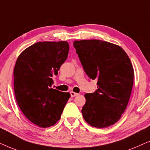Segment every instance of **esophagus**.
Returning <instances> with one entry per match:
<instances>
[{
	"label": "esophagus",
	"mask_w": 150,
	"mask_h": 150,
	"mask_svg": "<svg viewBox=\"0 0 150 150\" xmlns=\"http://www.w3.org/2000/svg\"><path fill=\"white\" fill-rule=\"evenodd\" d=\"M70 95H71V97L73 98V97H75V96H77L78 95H79V93H75V92H74V91H71Z\"/></svg>",
	"instance_id": "34e87169"
}]
</instances>
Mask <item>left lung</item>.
Returning a JSON list of instances; mask_svg holds the SVG:
<instances>
[{"instance_id":"1","label":"left lung","mask_w":150,"mask_h":150,"mask_svg":"<svg viewBox=\"0 0 150 150\" xmlns=\"http://www.w3.org/2000/svg\"><path fill=\"white\" fill-rule=\"evenodd\" d=\"M73 44L86 74L98 81V89L85 95L83 118L96 128L113 125L126 109L132 89L134 69L128 54L120 46L100 40Z\"/></svg>"}]
</instances>
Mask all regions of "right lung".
Masks as SVG:
<instances>
[{
  "label": "right lung",
  "mask_w": 150,
  "mask_h": 150,
  "mask_svg": "<svg viewBox=\"0 0 150 150\" xmlns=\"http://www.w3.org/2000/svg\"><path fill=\"white\" fill-rule=\"evenodd\" d=\"M67 42H39L25 49L13 70L14 93L26 117L42 128L59 120L70 98L69 93L52 89V78L67 58Z\"/></svg>",
  "instance_id": "add662e5"
}]
</instances>
